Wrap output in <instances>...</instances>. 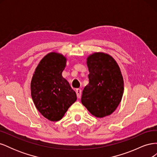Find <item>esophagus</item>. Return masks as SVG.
Here are the masks:
<instances>
[{"mask_svg": "<svg viewBox=\"0 0 157 157\" xmlns=\"http://www.w3.org/2000/svg\"><path fill=\"white\" fill-rule=\"evenodd\" d=\"M76 93H77V96L78 98H81V94H82V91L80 89H77L76 90Z\"/></svg>", "mask_w": 157, "mask_h": 157, "instance_id": "obj_1", "label": "esophagus"}]
</instances>
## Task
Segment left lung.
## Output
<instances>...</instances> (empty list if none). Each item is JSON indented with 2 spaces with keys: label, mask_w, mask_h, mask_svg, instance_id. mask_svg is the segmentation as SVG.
<instances>
[{
  "label": "left lung",
  "mask_w": 157,
  "mask_h": 157,
  "mask_svg": "<svg viewBox=\"0 0 157 157\" xmlns=\"http://www.w3.org/2000/svg\"><path fill=\"white\" fill-rule=\"evenodd\" d=\"M86 63L89 83L82 91V105L96 117L110 115L120 104L124 92L119 66L112 56L103 52L90 54Z\"/></svg>",
  "instance_id": "left-lung-1"
}]
</instances>
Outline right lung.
<instances>
[{
    "label": "right lung",
    "mask_w": 157,
    "mask_h": 157,
    "mask_svg": "<svg viewBox=\"0 0 157 157\" xmlns=\"http://www.w3.org/2000/svg\"><path fill=\"white\" fill-rule=\"evenodd\" d=\"M67 58L55 52L37 65L31 82L33 101L41 115L50 121L61 120L77 100V94L62 77Z\"/></svg>",
    "instance_id": "obj_1"
}]
</instances>
